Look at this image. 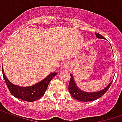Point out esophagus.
I'll use <instances>...</instances> for the list:
<instances>
[{
  "instance_id": "1",
  "label": "esophagus",
  "mask_w": 122,
  "mask_h": 122,
  "mask_svg": "<svg viewBox=\"0 0 122 122\" xmlns=\"http://www.w3.org/2000/svg\"><path fill=\"white\" fill-rule=\"evenodd\" d=\"M63 69H65V70H68L69 69V66L68 65H67V64H64L63 65Z\"/></svg>"
}]
</instances>
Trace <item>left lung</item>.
<instances>
[{
    "instance_id": "obj_1",
    "label": "left lung",
    "mask_w": 122,
    "mask_h": 122,
    "mask_svg": "<svg viewBox=\"0 0 122 122\" xmlns=\"http://www.w3.org/2000/svg\"><path fill=\"white\" fill-rule=\"evenodd\" d=\"M96 36L98 38L105 39V38L101 36V34L96 33ZM112 82H111L109 84L105 89H103V90H101L99 92H84L82 90L80 89L76 85V83L74 80L73 76L72 75H71V80H70V82L68 85V90L70 94H71L72 97L80 101H84V102H87V101H95L99 98H101L105 92L108 90V89L110 88L111 84Z\"/></svg>"
}]
</instances>
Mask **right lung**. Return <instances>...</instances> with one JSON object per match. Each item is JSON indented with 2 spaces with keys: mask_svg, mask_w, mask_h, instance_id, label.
Segmentation results:
<instances>
[{
  "mask_svg": "<svg viewBox=\"0 0 122 122\" xmlns=\"http://www.w3.org/2000/svg\"><path fill=\"white\" fill-rule=\"evenodd\" d=\"M56 72H52L36 84L24 87L17 86L11 83L6 77L3 70V75L10 92L17 98L28 102L35 101L42 97L47 90L50 82L54 76L56 75Z\"/></svg>",
  "mask_w": 122,
  "mask_h": 122,
  "instance_id": "add662e5",
  "label": "right lung"
}]
</instances>
